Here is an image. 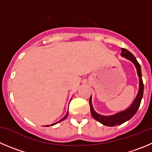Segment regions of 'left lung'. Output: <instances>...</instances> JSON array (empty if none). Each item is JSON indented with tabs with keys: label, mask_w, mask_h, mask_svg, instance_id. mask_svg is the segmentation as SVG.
<instances>
[{
	"label": "left lung",
	"mask_w": 152,
	"mask_h": 152,
	"mask_svg": "<svg viewBox=\"0 0 152 152\" xmlns=\"http://www.w3.org/2000/svg\"><path fill=\"white\" fill-rule=\"evenodd\" d=\"M121 56L125 58L128 59L131 62L134 64L136 68H137V74H138L139 79H140V88H139L138 94H137V97L134 99V102L129 106L127 110H124L122 112H119V113H116V114L113 115H102L98 114L94 111L93 108L91 103V96L89 100V104H90V109H91V113L92 116L95 120L99 121L100 123L103 124L105 126H109V127H114V126L120 125V124H123L125 121H128L136 113L138 110L139 107H140V103H141L142 98L143 96V90H144V85H143L142 79V72H141V66L140 64L138 63L137 61V58H135L131 52L127 51L126 49H123L121 48Z\"/></svg>",
	"instance_id": "8db88e82"
}]
</instances>
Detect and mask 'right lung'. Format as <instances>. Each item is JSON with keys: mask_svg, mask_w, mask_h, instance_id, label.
<instances>
[{"mask_svg": "<svg viewBox=\"0 0 152 152\" xmlns=\"http://www.w3.org/2000/svg\"><path fill=\"white\" fill-rule=\"evenodd\" d=\"M67 115H68V112H67V113H66V115H65V116H64V118H62V119H61L60 121H58V122H56V123H54V124H51V125H52H52H55V124H57V123H59V122H60V121H63V120H64V119H65V118H66V117H67ZM46 127H49V125H46Z\"/></svg>", "mask_w": 152, "mask_h": 152, "instance_id": "add662e5", "label": "right lung"}]
</instances>
